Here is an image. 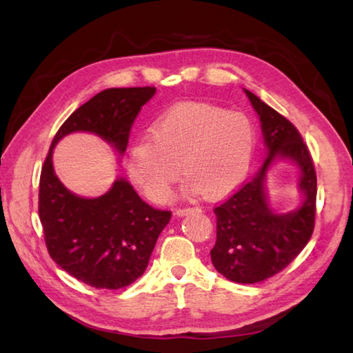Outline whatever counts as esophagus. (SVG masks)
<instances>
[{
    "label": "esophagus",
    "mask_w": 353,
    "mask_h": 353,
    "mask_svg": "<svg viewBox=\"0 0 353 353\" xmlns=\"http://www.w3.org/2000/svg\"><path fill=\"white\" fill-rule=\"evenodd\" d=\"M197 211H200L199 208H181V209H177V211H176V215L177 216H185V215H188L191 212H197Z\"/></svg>",
    "instance_id": "esophagus-1"
}]
</instances>
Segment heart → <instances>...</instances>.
I'll list each match as a JSON object with an SVG mask.
<instances>
[{
    "label": "heart",
    "mask_w": 353,
    "mask_h": 353,
    "mask_svg": "<svg viewBox=\"0 0 353 353\" xmlns=\"http://www.w3.org/2000/svg\"><path fill=\"white\" fill-rule=\"evenodd\" d=\"M148 137L130 145L127 176L153 201L167 200L171 185L186 174L185 194L223 197L249 172L258 144L252 119L209 104H181L157 117Z\"/></svg>",
    "instance_id": "b5f03b06"
}]
</instances>
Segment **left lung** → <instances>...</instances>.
I'll return each instance as SVG.
<instances>
[{
	"label": "left lung",
	"mask_w": 353,
	"mask_h": 353,
	"mask_svg": "<svg viewBox=\"0 0 353 353\" xmlns=\"http://www.w3.org/2000/svg\"><path fill=\"white\" fill-rule=\"evenodd\" d=\"M261 121L267 157L234 196L216 206V241L211 261L216 272L238 283H256L282 272L308 244L316 220L317 176L308 147L287 118L244 89ZM290 160L299 170L304 200L294 212L279 214L268 201L266 174L272 163Z\"/></svg>",
	"instance_id": "obj_1"
}]
</instances>
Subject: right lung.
Returning <instances> with one entry per match:
<instances>
[{
  "label": "right lung",
  "mask_w": 353,
  "mask_h": 353,
  "mask_svg": "<svg viewBox=\"0 0 353 353\" xmlns=\"http://www.w3.org/2000/svg\"><path fill=\"white\" fill-rule=\"evenodd\" d=\"M156 88H110L92 97L62 124L51 142L39 182V219L50 256L94 288L118 290L145 272L171 212L147 205L124 177L100 197L71 192L52 167V150L66 134L94 133L121 157L141 108Z\"/></svg>",
  "instance_id": "add662e5"
}]
</instances>
